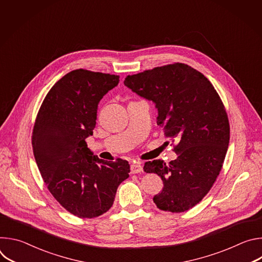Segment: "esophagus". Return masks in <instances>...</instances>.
<instances>
[{
    "label": "esophagus",
    "mask_w": 262,
    "mask_h": 262,
    "mask_svg": "<svg viewBox=\"0 0 262 262\" xmlns=\"http://www.w3.org/2000/svg\"><path fill=\"white\" fill-rule=\"evenodd\" d=\"M142 166L141 164H138V163H135L130 166V173L132 174H137V173H140L142 171Z\"/></svg>",
    "instance_id": "1"
}]
</instances>
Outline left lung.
<instances>
[{
	"instance_id": "left-lung-1",
	"label": "left lung",
	"mask_w": 262,
	"mask_h": 262,
	"mask_svg": "<svg viewBox=\"0 0 262 262\" xmlns=\"http://www.w3.org/2000/svg\"><path fill=\"white\" fill-rule=\"evenodd\" d=\"M124 85L156 103L158 125L176 142V160L144 165L164 182L154 202L165 211L189 210L209 192L225 160L230 139L225 106L207 78L183 63L127 76Z\"/></svg>"
}]
</instances>
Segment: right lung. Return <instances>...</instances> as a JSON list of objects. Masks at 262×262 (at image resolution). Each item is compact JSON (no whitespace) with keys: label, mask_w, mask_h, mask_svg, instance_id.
Instances as JSON below:
<instances>
[{"label":"right lung","mask_w":262,"mask_h":262,"mask_svg":"<svg viewBox=\"0 0 262 262\" xmlns=\"http://www.w3.org/2000/svg\"><path fill=\"white\" fill-rule=\"evenodd\" d=\"M118 83L115 74L72 70L49 91L35 120L32 146L40 174L54 198L79 217L106 212L130 171L127 161L100 160L86 143L98 102Z\"/></svg>","instance_id":"1"}]
</instances>
